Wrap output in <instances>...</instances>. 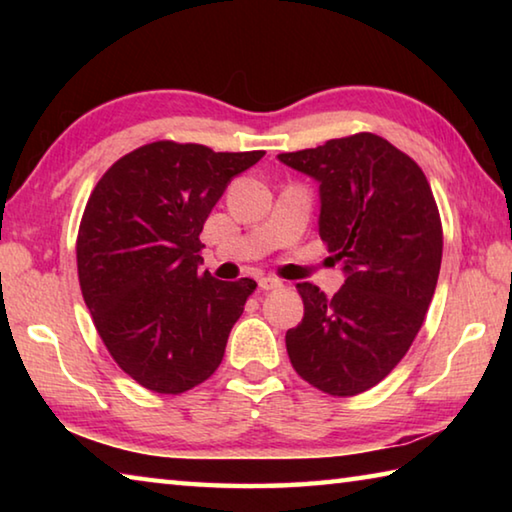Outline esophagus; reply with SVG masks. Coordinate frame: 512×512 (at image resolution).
<instances>
[{
	"label": "esophagus",
	"mask_w": 512,
	"mask_h": 512,
	"mask_svg": "<svg viewBox=\"0 0 512 512\" xmlns=\"http://www.w3.org/2000/svg\"><path fill=\"white\" fill-rule=\"evenodd\" d=\"M280 287H282V282L273 275L259 277V289H262V291H273V289H280Z\"/></svg>",
	"instance_id": "1"
}]
</instances>
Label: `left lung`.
<instances>
[{"mask_svg": "<svg viewBox=\"0 0 512 512\" xmlns=\"http://www.w3.org/2000/svg\"><path fill=\"white\" fill-rule=\"evenodd\" d=\"M277 158L318 180L320 239L345 271L332 298L296 287L305 316L287 332L291 366L327 395H359L402 361L427 316L443 259L438 205L418 164L379 135Z\"/></svg>", "mask_w": 512, "mask_h": 512, "instance_id": "8db88e82", "label": "left lung"}]
</instances>
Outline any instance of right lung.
Wrapping results in <instances>:
<instances>
[{"instance_id": "1", "label": "right lung", "mask_w": 512, "mask_h": 512, "mask_svg": "<svg viewBox=\"0 0 512 512\" xmlns=\"http://www.w3.org/2000/svg\"><path fill=\"white\" fill-rule=\"evenodd\" d=\"M262 158L162 140L119 158L90 194L76 239L83 300L110 357L153 393L212 377L257 287L201 273L198 235L230 180Z\"/></svg>"}]
</instances>
